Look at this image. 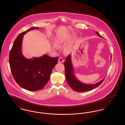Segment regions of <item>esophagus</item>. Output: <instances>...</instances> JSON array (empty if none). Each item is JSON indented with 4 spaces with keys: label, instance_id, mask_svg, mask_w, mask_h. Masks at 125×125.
<instances>
[{
    "label": "esophagus",
    "instance_id": "1",
    "mask_svg": "<svg viewBox=\"0 0 125 125\" xmlns=\"http://www.w3.org/2000/svg\"><path fill=\"white\" fill-rule=\"evenodd\" d=\"M64 62V59H63L62 57H59V59H58V63H63V62Z\"/></svg>",
    "mask_w": 125,
    "mask_h": 125
}]
</instances>
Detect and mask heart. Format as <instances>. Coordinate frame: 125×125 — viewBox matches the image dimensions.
Masks as SVG:
<instances>
[{
  "label": "heart",
  "mask_w": 125,
  "mask_h": 125,
  "mask_svg": "<svg viewBox=\"0 0 125 125\" xmlns=\"http://www.w3.org/2000/svg\"><path fill=\"white\" fill-rule=\"evenodd\" d=\"M65 41V39H62V38H56L55 40V42H56V45L58 46H60L61 45H62V44H63V43ZM55 44H54L53 45V47L54 48H56V49L57 48V47L56 46ZM65 53H67L69 52V49L68 48H66L65 49Z\"/></svg>",
  "instance_id": "b5f03b06"
}]
</instances>
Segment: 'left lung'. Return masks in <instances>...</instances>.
<instances>
[{"label":"left lung","instance_id":"1","mask_svg":"<svg viewBox=\"0 0 125 125\" xmlns=\"http://www.w3.org/2000/svg\"><path fill=\"white\" fill-rule=\"evenodd\" d=\"M96 33L98 36L101 38L103 37L100 35L98 32L96 31ZM71 56L69 54L66 59V61L64 62V66L65 68V76L66 79L71 89L77 92H85L87 91H90L93 89L99 86L103 82L104 80V78L100 82L96 83L93 84H88L82 83L80 82L75 76L74 73L73 67L71 63ZM112 56L111 55V61Z\"/></svg>","mask_w":125,"mask_h":125}]
</instances>
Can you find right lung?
I'll list each match as a JSON object with an SVG mask.
<instances>
[{"label":"right lung","mask_w":125,"mask_h":125,"mask_svg":"<svg viewBox=\"0 0 125 125\" xmlns=\"http://www.w3.org/2000/svg\"><path fill=\"white\" fill-rule=\"evenodd\" d=\"M38 27H31L20 33L14 41L9 56V63L15 81L21 87L30 91L42 90L50 78L52 70L57 63L58 57L44 55L27 59L21 51L23 35Z\"/></svg>","instance_id":"add662e5"}]
</instances>
